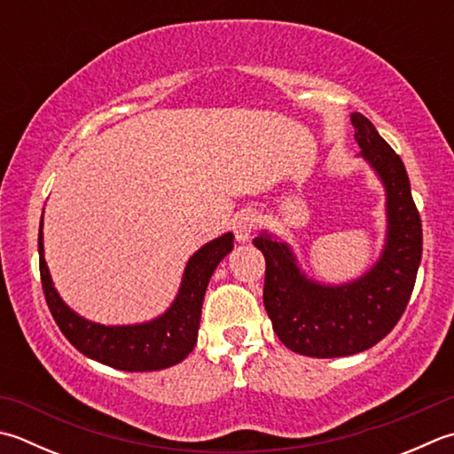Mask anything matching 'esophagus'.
<instances>
[{
    "label": "esophagus",
    "instance_id": "esophagus-1",
    "mask_svg": "<svg viewBox=\"0 0 454 454\" xmlns=\"http://www.w3.org/2000/svg\"><path fill=\"white\" fill-rule=\"evenodd\" d=\"M255 230V216L254 212H242V215H238L234 220V234L238 242H247V239L252 238Z\"/></svg>",
    "mask_w": 454,
    "mask_h": 454
}]
</instances>
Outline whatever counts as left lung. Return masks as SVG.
I'll use <instances>...</instances> for the list:
<instances>
[{
	"label": "left lung",
	"instance_id": "8db88e82",
	"mask_svg": "<svg viewBox=\"0 0 454 454\" xmlns=\"http://www.w3.org/2000/svg\"><path fill=\"white\" fill-rule=\"evenodd\" d=\"M362 157L376 168L387 194V242L380 262L358 281L318 286L297 270L291 250L268 234L254 238L265 257L263 305L289 350L310 358H339L368 350L402 318L413 293L423 230L410 176L395 151L366 115L352 114Z\"/></svg>",
	"mask_w": 454,
	"mask_h": 454
}]
</instances>
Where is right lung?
Segmentation results:
<instances>
[{"label": "right lung", "instance_id": "add662e5", "mask_svg": "<svg viewBox=\"0 0 454 454\" xmlns=\"http://www.w3.org/2000/svg\"><path fill=\"white\" fill-rule=\"evenodd\" d=\"M43 226V220H41ZM234 234L212 239L186 263L183 286L175 303L155 321L136 326H102L73 313L52 287L43 257L39 228V271L43 293L60 333L84 356L123 372H153L183 362L197 344L202 301L208 281L224 255L232 252Z\"/></svg>", "mask_w": 454, "mask_h": 454}]
</instances>
